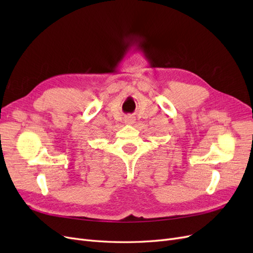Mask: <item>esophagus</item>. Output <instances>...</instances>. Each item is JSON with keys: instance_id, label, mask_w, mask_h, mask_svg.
Here are the masks:
<instances>
[{"instance_id": "34e87169", "label": "esophagus", "mask_w": 253, "mask_h": 253, "mask_svg": "<svg viewBox=\"0 0 253 253\" xmlns=\"http://www.w3.org/2000/svg\"><path fill=\"white\" fill-rule=\"evenodd\" d=\"M126 124H128V125H133L134 122H135V119H134V117H126Z\"/></svg>"}]
</instances>
